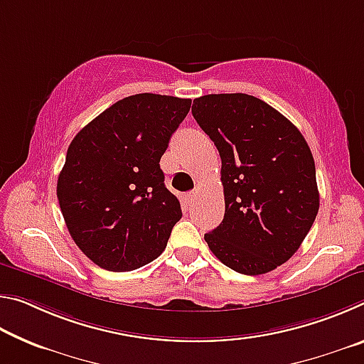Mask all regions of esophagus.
<instances>
[{"instance_id":"34e87169","label":"esophagus","mask_w":364,"mask_h":364,"mask_svg":"<svg viewBox=\"0 0 364 364\" xmlns=\"http://www.w3.org/2000/svg\"><path fill=\"white\" fill-rule=\"evenodd\" d=\"M196 196H197L196 191H191V193H188L186 196H184V202H186V204H191V202L196 199Z\"/></svg>"}]
</instances>
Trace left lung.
Segmentation results:
<instances>
[{"instance_id": "8db88e82", "label": "left lung", "mask_w": 364, "mask_h": 364, "mask_svg": "<svg viewBox=\"0 0 364 364\" xmlns=\"http://www.w3.org/2000/svg\"><path fill=\"white\" fill-rule=\"evenodd\" d=\"M193 117L221 157L225 218L205 242L237 273L273 271L299 250L318 215L310 147L292 122L255 96L196 97Z\"/></svg>"}]
</instances>
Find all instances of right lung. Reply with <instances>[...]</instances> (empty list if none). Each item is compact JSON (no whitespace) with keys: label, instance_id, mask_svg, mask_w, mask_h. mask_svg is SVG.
Returning a JSON list of instances; mask_svg holds the SVG:
<instances>
[{"label":"right lung","instance_id":"add662e5","mask_svg":"<svg viewBox=\"0 0 364 364\" xmlns=\"http://www.w3.org/2000/svg\"><path fill=\"white\" fill-rule=\"evenodd\" d=\"M191 100L123 97L77 133L58 178L67 230L97 267L132 271L167 247L181 205L165 188L160 157Z\"/></svg>","mask_w":364,"mask_h":364}]
</instances>
